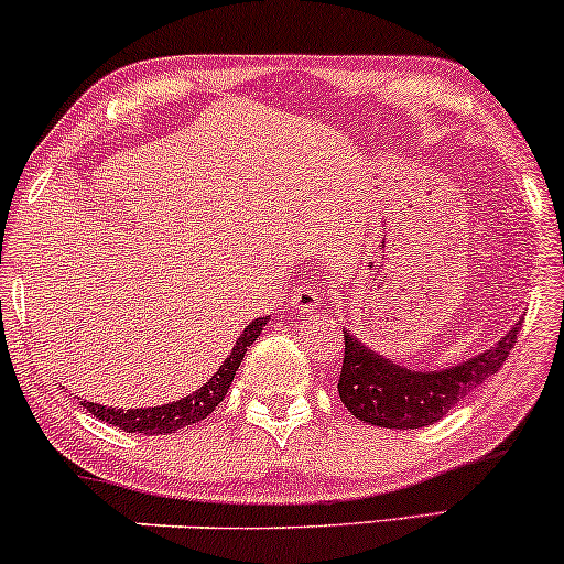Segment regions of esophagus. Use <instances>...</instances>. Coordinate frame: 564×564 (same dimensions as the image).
Here are the masks:
<instances>
[{
    "mask_svg": "<svg viewBox=\"0 0 564 564\" xmlns=\"http://www.w3.org/2000/svg\"><path fill=\"white\" fill-rule=\"evenodd\" d=\"M291 304H294L300 313H313L321 304V291L315 286H300L294 291V296H291Z\"/></svg>",
    "mask_w": 564,
    "mask_h": 564,
    "instance_id": "obj_1",
    "label": "esophagus"
}]
</instances>
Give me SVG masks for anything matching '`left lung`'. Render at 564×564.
<instances>
[{"instance_id":"obj_1","label":"left lung","mask_w":564,"mask_h":564,"mask_svg":"<svg viewBox=\"0 0 564 564\" xmlns=\"http://www.w3.org/2000/svg\"><path fill=\"white\" fill-rule=\"evenodd\" d=\"M520 326L522 321L514 323L507 336L498 339V345L440 371L398 366L345 332V360L339 373L341 403L355 419L371 426L419 430L435 424L451 408H456L458 400L498 373V368L509 358Z\"/></svg>"}]
</instances>
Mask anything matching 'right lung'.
Returning <instances> with one entry per match:
<instances>
[{
  "mask_svg": "<svg viewBox=\"0 0 564 564\" xmlns=\"http://www.w3.org/2000/svg\"><path fill=\"white\" fill-rule=\"evenodd\" d=\"M268 321H270L268 315H264V318L251 321L249 326L243 328V334L238 336L236 345H232L230 355L225 358V364L217 368L215 377L206 381L200 390L187 394L183 400H177V403L153 405V408H129V411H124V408L87 403V400H84L82 405L87 408L95 419H100V422L119 426V430L124 432H140V435H172V432L183 430L187 424H196L200 419L209 416V413L223 403V398L230 390V381L236 377L238 366H241L246 349L254 345L257 336H260L262 326Z\"/></svg>",
  "mask_w": 564,
  "mask_h": 564,
  "instance_id": "1",
  "label": "right lung"
}]
</instances>
